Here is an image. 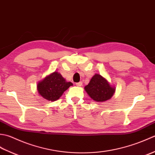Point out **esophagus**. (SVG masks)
Instances as JSON below:
<instances>
[{"label":"esophagus","mask_w":155,"mask_h":155,"mask_svg":"<svg viewBox=\"0 0 155 155\" xmlns=\"http://www.w3.org/2000/svg\"><path fill=\"white\" fill-rule=\"evenodd\" d=\"M76 85L78 87H81L82 85H83V82L81 81V82H79V83H76Z\"/></svg>","instance_id":"obj_1"}]
</instances>
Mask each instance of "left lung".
Instances as JSON below:
<instances>
[{
	"mask_svg": "<svg viewBox=\"0 0 155 155\" xmlns=\"http://www.w3.org/2000/svg\"><path fill=\"white\" fill-rule=\"evenodd\" d=\"M84 90L91 98L97 102H104L109 100L113 96L115 88L113 87L106 78L101 74H95Z\"/></svg>",
	"mask_w": 155,
	"mask_h": 155,
	"instance_id": "obj_1",
	"label": "left lung"
}]
</instances>
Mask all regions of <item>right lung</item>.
Returning <instances> with one entry per match:
<instances>
[{
    "label": "right lung",
    "instance_id": "right-lung-1",
    "mask_svg": "<svg viewBox=\"0 0 155 155\" xmlns=\"http://www.w3.org/2000/svg\"><path fill=\"white\" fill-rule=\"evenodd\" d=\"M71 82H67L58 72H54L46 77L37 84L38 93L45 99L55 101L71 86Z\"/></svg>",
    "mask_w": 155,
    "mask_h": 155
}]
</instances>
